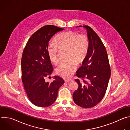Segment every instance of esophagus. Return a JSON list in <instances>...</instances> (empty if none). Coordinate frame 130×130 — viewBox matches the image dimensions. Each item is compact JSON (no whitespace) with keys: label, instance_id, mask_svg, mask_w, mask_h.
Listing matches in <instances>:
<instances>
[{"label":"esophagus","instance_id":"1","mask_svg":"<svg viewBox=\"0 0 130 130\" xmlns=\"http://www.w3.org/2000/svg\"><path fill=\"white\" fill-rule=\"evenodd\" d=\"M64 80H65V82H69L71 81L72 80L70 79H65Z\"/></svg>","mask_w":130,"mask_h":130}]
</instances>
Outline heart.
Listing matches in <instances>:
<instances>
[{
	"label": "heart",
	"instance_id": "1",
	"mask_svg": "<svg viewBox=\"0 0 130 130\" xmlns=\"http://www.w3.org/2000/svg\"><path fill=\"white\" fill-rule=\"evenodd\" d=\"M54 43L55 45L51 44L48 47L49 58L54 64H57L60 62V51H67V60L69 62L60 64L56 72L64 78H69L76 70L77 64L82 63L87 57L89 47L88 37L84 34L69 31L55 36Z\"/></svg>",
	"mask_w": 130,
	"mask_h": 130
}]
</instances>
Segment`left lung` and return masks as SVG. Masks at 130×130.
Here are the masks:
<instances>
[{"label":"left lung","instance_id":"obj_1","mask_svg":"<svg viewBox=\"0 0 130 130\" xmlns=\"http://www.w3.org/2000/svg\"><path fill=\"white\" fill-rule=\"evenodd\" d=\"M83 27L87 31L89 47L82 66L77 72V77L82 81L75 80L78 88L73 93V99L80 107L90 108L98 104L104 96L110 68L105 47L99 36L90 27Z\"/></svg>","mask_w":130,"mask_h":130}]
</instances>
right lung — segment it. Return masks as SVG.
<instances>
[{
    "mask_svg": "<svg viewBox=\"0 0 130 130\" xmlns=\"http://www.w3.org/2000/svg\"><path fill=\"white\" fill-rule=\"evenodd\" d=\"M64 29L53 25L44 26L31 36L24 49L21 61L22 82L28 97L37 106L52 105L64 83L59 76H54L50 83L45 80L53 71L47 52L48 42L57 32Z\"/></svg>",
    "mask_w": 130,
    "mask_h": 130,
    "instance_id": "1",
    "label": "right lung"
}]
</instances>
